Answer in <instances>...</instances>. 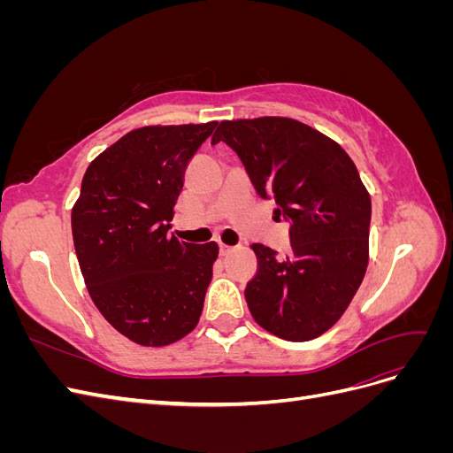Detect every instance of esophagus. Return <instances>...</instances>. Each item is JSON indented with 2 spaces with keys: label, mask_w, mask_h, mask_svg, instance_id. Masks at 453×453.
<instances>
[{
  "label": "esophagus",
  "mask_w": 453,
  "mask_h": 453,
  "mask_svg": "<svg viewBox=\"0 0 453 453\" xmlns=\"http://www.w3.org/2000/svg\"><path fill=\"white\" fill-rule=\"evenodd\" d=\"M232 245H225V243H219V253H221L223 257H226V255H230L232 253Z\"/></svg>",
  "instance_id": "34e87169"
}]
</instances>
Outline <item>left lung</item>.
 <instances>
[{
	"mask_svg": "<svg viewBox=\"0 0 453 453\" xmlns=\"http://www.w3.org/2000/svg\"><path fill=\"white\" fill-rule=\"evenodd\" d=\"M219 142L289 223L285 258L253 243L258 270L245 287L253 319L289 342L321 336L349 306L368 265L372 205L357 168L336 142L295 119L223 120L211 145Z\"/></svg>",
	"mask_w": 453,
	"mask_h": 453,
	"instance_id": "8db88e82",
	"label": "left lung"
}]
</instances>
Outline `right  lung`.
<instances>
[{
	"instance_id": "obj_1",
	"label": "right lung",
	"mask_w": 453,
	"mask_h": 453,
	"mask_svg": "<svg viewBox=\"0 0 453 453\" xmlns=\"http://www.w3.org/2000/svg\"><path fill=\"white\" fill-rule=\"evenodd\" d=\"M217 122L132 130L90 162L72 232L90 298L120 334L168 346L196 326L219 255L215 242L170 236L188 160Z\"/></svg>"
}]
</instances>
